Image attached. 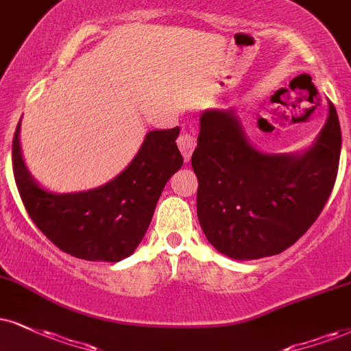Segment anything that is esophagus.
Returning a JSON list of instances; mask_svg holds the SVG:
<instances>
[{
    "mask_svg": "<svg viewBox=\"0 0 351 351\" xmlns=\"http://www.w3.org/2000/svg\"><path fill=\"white\" fill-rule=\"evenodd\" d=\"M177 145H179V149H180V153H182L185 161H190L193 149H195V146H197L195 132H193V130H189V128L182 130V133H180L179 138H177Z\"/></svg>",
    "mask_w": 351,
    "mask_h": 351,
    "instance_id": "1",
    "label": "esophagus"
}]
</instances>
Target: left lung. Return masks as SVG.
Masks as SVG:
<instances>
[{
    "instance_id": "8db88e82",
    "label": "left lung",
    "mask_w": 351,
    "mask_h": 351,
    "mask_svg": "<svg viewBox=\"0 0 351 351\" xmlns=\"http://www.w3.org/2000/svg\"><path fill=\"white\" fill-rule=\"evenodd\" d=\"M341 132L334 104L302 154L254 148L232 110H206L192 154L197 215L210 244L237 261L270 257L293 245L321 215L339 172Z\"/></svg>"
}]
</instances>
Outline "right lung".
Wrapping results in <instances>:
<instances>
[{"label":"right lung","mask_w":351,"mask_h":351,"mask_svg":"<svg viewBox=\"0 0 351 351\" xmlns=\"http://www.w3.org/2000/svg\"><path fill=\"white\" fill-rule=\"evenodd\" d=\"M19 125L12 138V171L36 226L60 250L83 261L119 262L135 252L164 185L184 164L176 143L179 127L149 132L128 167L102 187L58 195L29 174L21 154Z\"/></svg>","instance_id":"right-lung-1"}]
</instances>
